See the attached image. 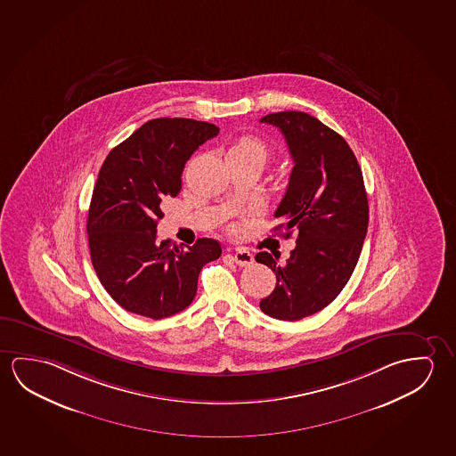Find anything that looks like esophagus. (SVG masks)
I'll return each instance as SVG.
<instances>
[{"label":"esophagus","instance_id":"obj_1","mask_svg":"<svg viewBox=\"0 0 456 456\" xmlns=\"http://www.w3.org/2000/svg\"><path fill=\"white\" fill-rule=\"evenodd\" d=\"M232 260L240 268H246V266L253 265V255L248 250H238V252L232 253Z\"/></svg>","mask_w":456,"mask_h":456}]
</instances>
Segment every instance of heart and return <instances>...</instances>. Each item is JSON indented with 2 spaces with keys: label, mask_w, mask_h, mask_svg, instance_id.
Returning <instances> with one entry per match:
<instances>
[{
  "label": "heart",
  "mask_w": 456,
  "mask_h": 456,
  "mask_svg": "<svg viewBox=\"0 0 456 456\" xmlns=\"http://www.w3.org/2000/svg\"><path fill=\"white\" fill-rule=\"evenodd\" d=\"M234 155H246V157H255V159H260V161H266L271 155L268 144L265 141H261L258 138H252V136H244V138L239 139L236 144L232 145L230 149V152Z\"/></svg>",
  "instance_id": "obj_1"
}]
</instances>
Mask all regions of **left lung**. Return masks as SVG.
I'll list each match as a JSON object with an SVG mask.
<instances>
[{
    "label": "left lung",
    "mask_w": 456,
    "mask_h": 456,
    "mask_svg": "<svg viewBox=\"0 0 456 456\" xmlns=\"http://www.w3.org/2000/svg\"><path fill=\"white\" fill-rule=\"evenodd\" d=\"M282 131L293 159L289 187L275 210L297 247L285 265L268 252L255 260L273 269L277 283L263 297L261 311L295 322L322 311L348 282L362 253L369 204L362 167L346 139L315 117L299 110L274 112L261 118Z\"/></svg>",
    "instance_id": "8db88e82"
}]
</instances>
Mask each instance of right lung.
<instances>
[{"instance_id": "1", "label": "right lung", "mask_w": 456, "mask_h": 456, "mask_svg": "<svg viewBox=\"0 0 456 456\" xmlns=\"http://www.w3.org/2000/svg\"><path fill=\"white\" fill-rule=\"evenodd\" d=\"M217 134L212 123L153 118L104 159L88 209V247L100 282L125 311L153 320L183 311L204 265L222 255L216 239L187 248L157 240L161 201L179 195L187 159Z\"/></svg>"}]
</instances>
